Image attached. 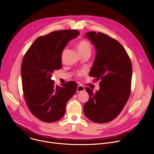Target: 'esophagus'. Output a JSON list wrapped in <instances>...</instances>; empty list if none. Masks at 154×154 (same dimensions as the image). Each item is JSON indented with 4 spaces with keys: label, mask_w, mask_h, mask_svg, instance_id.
<instances>
[{
    "label": "esophagus",
    "mask_w": 154,
    "mask_h": 154,
    "mask_svg": "<svg viewBox=\"0 0 154 154\" xmlns=\"http://www.w3.org/2000/svg\"><path fill=\"white\" fill-rule=\"evenodd\" d=\"M85 91V88L80 84L78 85L77 88V92L80 93V92H82V91Z\"/></svg>",
    "instance_id": "34e87169"
}]
</instances>
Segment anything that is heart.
<instances>
[{
	"label": "heart",
	"instance_id": "b5f03b06",
	"mask_svg": "<svg viewBox=\"0 0 154 154\" xmlns=\"http://www.w3.org/2000/svg\"><path fill=\"white\" fill-rule=\"evenodd\" d=\"M77 48L80 55L85 54H91L92 49L90 42L86 39H82L77 44ZM81 74V73H79L77 75L80 76Z\"/></svg>",
	"mask_w": 154,
	"mask_h": 154
}]
</instances>
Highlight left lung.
<instances>
[{
  "mask_svg": "<svg viewBox=\"0 0 154 154\" xmlns=\"http://www.w3.org/2000/svg\"><path fill=\"white\" fill-rule=\"evenodd\" d=\"M85 36L97 52L89 75L100 82L96 93L88 87L85 88L90 97L83 112L94 122L106 123L119 115L129 98L132 66L126 51L116 39L94 32L86 33Z\"/></svg>",
  "mask_w": 154,
  "mask_h": 154,
  "instance_id": "left-lung-1",
  "label": "left lung"
}]
</instances>
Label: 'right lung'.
Returning a JSON list of instances; mask_svg holds the SVG:
<instances>
[{
	"mask_svg": "<svg viewBox=\"0 0 154 154\" xmlns=\"http://www.w3.org/2000/svg\"><path fill=\"white\" fill-rule=\"evenodd\" d=\"M76 30H63L38 37L24 56L21 77L27 107L38 119L45 122L60 119L66 105L77 91L73 81L54 85L55 70L61 68V53L71 39L79 35Z\"/></svg>",
	"mask_w": 154,
	"mask_h": 154,
	"instance_id": "obj_1",
	"label": "right lung"
}]
</instances>
